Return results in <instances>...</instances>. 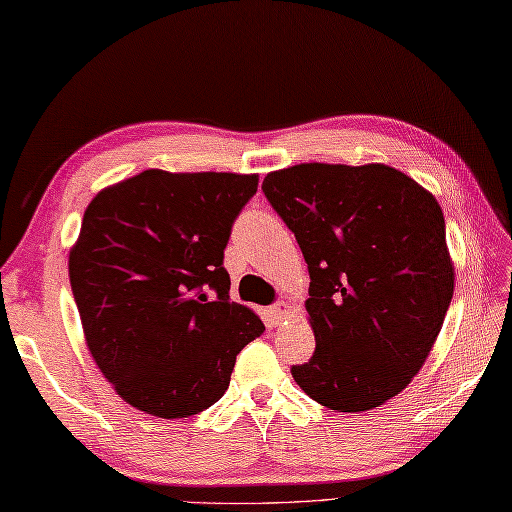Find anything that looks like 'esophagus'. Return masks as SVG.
Listing matches in <instances>:
<instances>
[{"instance_id": "esophagus-1", "label": "esophagus", "mask_w": 512, "mask_h": 512, "mask_svg": "<svg viewBox=\"0 0 512 512\" xmlns=\"http://www.w3.org/2000/svg\"><path fill=\"white\" fill-rule=\"evenodd\" d=\"M289 311H291L289 302L278 300L274 307H269V318H271V322H274V325H280V322H283L289 316Z\"/></svg>"}]
</instances>
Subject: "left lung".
Listing matches in <instances>:
<instances>
[{
  "label": "left lung",
  "instance_id": "1",
  "mask_svg": "<svg viewBox=\"0 0 512 512\" xmlns=\"http://www.w3.org/2000/svg\"><path fill=\"white\" fill-rule=\"evenodd\" d=\"M263 192L311 278L316 351L291 367L296 384L338 413L395 398L429 358L453 298L440 203L384 163H300L269 172Z\"/></svg>",
  "mask_w": 512,
  "mask_h": 512
}]
</instances>
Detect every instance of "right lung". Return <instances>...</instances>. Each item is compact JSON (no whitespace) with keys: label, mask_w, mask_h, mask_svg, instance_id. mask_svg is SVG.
Listing matches in <instances>:
<instances>
[{"label":"right lung","mask_w":512,"mask_h":512,"mask_svg":"<svg viewBox=\"0 0 512 512\" xmlns=\"http://www.w3.org/2000/svg\"><path fill=\"white\" fill-rule=\"evenodd\" d=\"M258 174L145 170L92 198L68 256L90 356L123 402L163 420L223 398L265 331L229 302L223 249Z\"/></svg>","instance_id":"obj_1"}]
</instances>
